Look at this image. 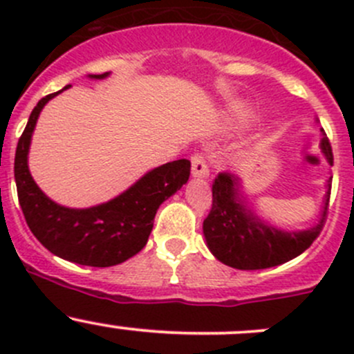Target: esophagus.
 Wrapping results in <instances>:
<instances>
[{
    "mask_svg": "<svg viewBox=\"0 0 354 354\" xmlns=\"http://www.w3.org/2000/svg\"><path fill=\"white\" fill-rule=\"evenodd\" d=\"M192 176L194 178H207L209 176V166H207L205 157L202 154L192 156Z\"/></svg>",
    "mask_w": 354,
    "mask_h": 354,
    "instance_id": "obj_1",
    "label": "esophagus"
}]
</instances>
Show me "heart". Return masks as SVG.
Instances as JSON below:
<instances>
[{
    "label": "heart",
    "mask_w": 354,
    "mask_h": 354,
    "mask_svg": "<svg viewBox=\"0 0 354 354\" xmlns=\"http://www.w3.org/2000/svg\"><path fill=\"white\" fill-rule=\"evenodd\" d=\"M245 116H246V114L243 113V111H241V109H236V111H234V118H236V120H245Z\"/></svg>",
    "instance_id": "1"
}]
</instances>
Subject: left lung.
<instances>
[{"mask_svg": "<svg viewBox=\"0 0 354 354\" xmlns=\"http://www.w3.org/2000/svg\"><path fill=\"white\" fill-rule=\"evenodd\" d=\"M324 133V130H322ZM320 151L332 166V149L326 133ZM330 181L327 180L319 223L303 231H286L260 219L248 205L243 181L221 173L212 185V209L203 221V236L219 262L240 270H259L281 266L301 255L315 241L326 223Z\"/></svg>", "mask_w": 354, "mask_h": 354, "instance_id": "1", "label": "left lung"}]
</instances>
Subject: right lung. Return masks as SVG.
Here are the masks:
<instances>
[{
    "instance_id": "add662e5",
    "label": "right lung",
    "mask_w": 354,
    "mask_h": 354,
    "mask_svg": "<svg viewBox=\"0 0 354 354\" xmlns=\"http://www.w3.org/2000/svg\"><path fill=\"white\" fill-rule=\"evenodd\" d=\"M109 75H88L102 80ZM62 91L42 97L32 109L15 152L19 202L34 236L68 262L111 267L137 255L149 240L157 209L176 194L190 176V160L178 159L147 171L118 197L87 209H70L51 200L28 171V149L42 108Z\"/></svg>"
}]
</instances>
